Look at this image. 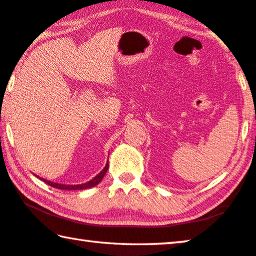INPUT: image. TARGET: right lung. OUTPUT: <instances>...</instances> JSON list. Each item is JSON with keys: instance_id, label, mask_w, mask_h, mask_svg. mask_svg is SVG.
Wrapping results in <instances>:
<instances>
[{"instance_id": "1", "label": "right lung", "mask_w": 256, "mask_h": 256, "mask_svg": "<svg viewBox=\"0 0 256 256\" xmlns=\"http://www.w3.org/2000/svg\"><path fill=\"white\" fill-rule=\"evenodd\" d=\"M107 170H108V162L106 164V166L104 167V170L99 172V174L97 176H94V178L92 180L86 182V183H84V184H78V185H66V184H58V183H54V182H50V180H44V178H40L45 182L46 184H48L50 186H53V188H58V190H86V188H94V186H96L97 184H99V182H100L104 176H105V174L107 172Z\"/></svg>"}]
</instances>
